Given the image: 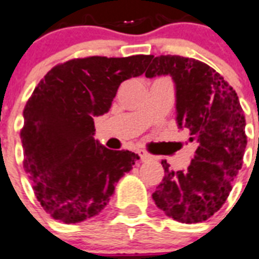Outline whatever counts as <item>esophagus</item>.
<instances>
[{
    "label": "esophagus",
    "instance_id": "34e87169",
    "mask_svg": "<svg viewBox=\"0 0 259 259\" xmlns=\"http://www.w3.org/2000/svg\"><path fill=\"white\" fill-rule=\"evenodd\" d=\"M138 155H140V158H141V161H142V162H148V161H150V159H151V155H149L148 153H146V151H144V150L138 151Z\"/></svg>",
    "mask_w": 259,
    "mask_h": 259
}]
</instances>
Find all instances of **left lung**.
<instances>
[{
	"label": "left lung",
	"mask_w": 259,
	"mask_h": 259,
	"mask_svg": "<svg viewBox=\"0 0 259 259\" xmlns=\"http://www.w3.org/2000/svg\"><path fill=\"white\" fill-rule=\"evenodd\" d=\"M145 75L171 77L177 125L198 145L186 170H170L162 161L165 176L153 199L178 222H203L222 207L242 167L247 141L238 96L220 73L194 58L155 57Z\"/></svg>",
	"instance_id": "obj_1"
}]
</instances>
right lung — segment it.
<instances>
[{
    "label": "right lung",
    "mask_w": 259,
    "mask_h": 259,
    "mask_svg": "<svg viewBox=\"0 0 259 259\" xmlns=\"http://www.w3.org/2000/svg\"><path fill=\"white\" fill-rule=\"evenodd\" d=\"M153 56L88 57L57 65L24 109V166L46 213L77 224L101 213L138 154L94 140V117L108 113L119 85L144 74Z\"/></svg>",
    "instance_id": "add662e5"
}]
</instances>
